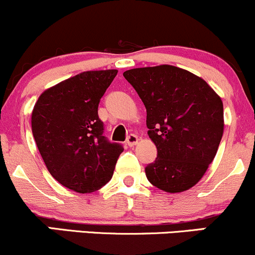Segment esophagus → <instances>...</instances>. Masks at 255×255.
Returning a JSON list of instances; mask_svg holds the SVG:
<instances>
[{
  "mask_svg": "<svg viewBox=\"0 0 255 255\" xmlns=\"http://www.w3.org/2000/svg\"><path fill=\"white\" fill-rule=\"evenodd\" d=\"M127 142L130 147H133V145H136L137 142H138V137H137L136 135H133V133H131V135L128 136Z\"/></svg>",
  "mask_w": 255,
  "mask_h": 255,
  "instance_id": "1",
  "label": "esophagus"
}]
</instances>
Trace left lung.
Instances as JSON below:
<instances>
[{
	"label": "left lung",
	"instance_id": "obj_1",
	"mask_svg": "<svg viewBox=\"0 0 255 255\" xmlns=\"http://www.w3.org/2000/svg\"><path fill=\"white\" fill-rule=\"evenodd\" d=\"M147 110L149 138L158 149L145 176L167 193L190 189L213 161L224 130L222 99L204 79L171 65L123 73Z\"/></svg>",
	"mask_w": 255,
	"mask_h": 255
}]
</instances>
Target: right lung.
Masks as SVG:
<instances>
[{
    "label": "right lung",
    "instance_id": "obj_1",
    "mask_svg": "<svg viewBox=\"0 0 255 255\" xmlns=\"http://www.w3.org/2000/svg\"><path fill=\"white\" fill-rule=\"evenodd\" d=\"M117 70L88 71L49 88L37 100L31 127L43 161L60 184L81 194L112 178L124 148L104 136L97 108Z\"/></svg>",
    "mask_w": 255,
    "mask_h": 255
}]
</instances>
